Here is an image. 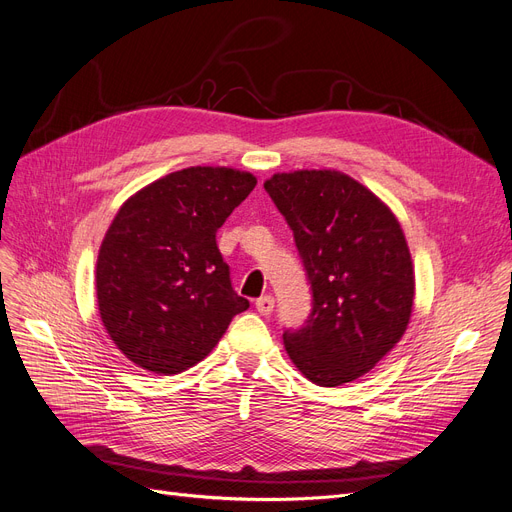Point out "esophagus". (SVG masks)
I'll return each instance as SVG.
<instances>
[{
    "instance_id": "obj_1",
    "label": "esophagus",
    "mask_w": 512,
    "mask_h": 512,
    "mask_svg": "<svg viewBox=\"0 0 512 512\" xmlns=\"http://www.w3.org/2000/svg\"><path fill=\"white\" fill-rule=\"evenodd\" d=\"M255 308H257V310H259V314H263V316L272 314V310H274V297H272V295H263V297H259V299L255 301Z\"/></svg>"
}]
</instances>
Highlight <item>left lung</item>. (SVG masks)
I'll list each match as a JSON object with an SVG mask.
<instances>
[{"instance_id":"8db88e82","label":"left lung","mask_w":512,"mask_h":512,"mask_svg":"<svg viewBox=\"0 0 512 512\" xmlns=\"http://www.w3.org/2000/svg\"><path fill=\"white\" fill-rule=\"evenodd\" d=\"M263 187L291 225L314 297L306 327L282 333L285 350L316 386L354 382L409 325L415 270L403 227L342 170L276 173Z\"/></svg>"}]
</instances>
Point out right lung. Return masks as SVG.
Listing matches in <instances>:
<instances>
[{
	"mask_svg": "<svg viewBox=\"0 0 512 512\" xmlns=\"http://www.w3.org/2000/svg\"><path fill=\"white\" fill-rule=\"evenodd\" d=\"M255 185L246 170L189 166L120 206L101 242L94 287L103 327L128 361L158 375L187 371L249 308L232 289L215 236Z\"/></svg>",
	"mask_w": 512,
	"mask_h": 512,
	"instance_id": "1",
	"label": "right lung"
}]
</instances>
